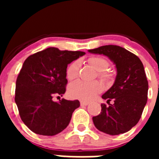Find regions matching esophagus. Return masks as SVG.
Returning a JSON list of instances; mask_svg holds the SVG:
<instances>
[{"label":"esophagus","mask_w":159,"mask_h":159,"mask_svg":"<svg viewBox=\"0 0 159 159\" xmlns=\"http://www.w3.org/2000/svg\"><path fill=\"white\" fill-rule=\"evenodd\" d=\"M88 103H89V102H87V101H80L81 106H87V105H88Z\"/></svg>","instance_id":"34e87169"}]
</instances>
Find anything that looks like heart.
<instances>
[{
	"instance_id": "heart-1",
	"label": "heart",
	"mask_w": 159,
	"mask_h": 159,
	"mask_svg": "<svg viewBox=\"0 0 159 159\" xmlns=\"http://www.w3.org/2000/svg\"><path fill=\"white\" fill-rule=\"evenodd\" d=\"M88 62L94 69L99 71V76L104 81H110L112 78V74L106 71L109 67V62L105 58L99 57H90ZM80 70V61L75 60L68 65L66 69V77L68 80H74L78 77ZM102 89V84L99 82L84 83L77 81L71 84L68 88V94L73 99L81 100H90L93 99L97 94Z\"/></svg>"
}]
</instances>
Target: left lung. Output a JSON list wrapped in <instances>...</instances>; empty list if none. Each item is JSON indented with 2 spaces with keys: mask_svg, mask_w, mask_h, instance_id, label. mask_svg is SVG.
Returning <instances> with one entry per match:
<instances>
[{
  "mask_svg": "<svg viewBox=\"0 0 159 159\" xmlns=\"http://www.w3.org/2000/svg\"><path fill=\"white\" fill-rule=\"evenodd\" d=\"M88 52L107 56L117 69L115 84L102 95L109 106L101 104L100 114L92 118L94 125L111 135L123 134L139 121L147 103L148 81L143 63L136 55L120 46L104 45Z\"/></svg>",
  "mask_w": 159,
  "mask_h": 159,
  "instance_id": "8db88e82",
  "label": "left lung"
}]
</instances>
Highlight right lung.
I'll return each instance as SVG.
<instances>
[{"instance_id": "1", "label": "right lung", "mask_w": 159, "mask_h": 159, "mask_svg": "<svg viewBox=\"0 0 159 159\" xmlns=\"http://www.w3.org/2000/svg\"><path fill=\"white\" fill-rule=\"evenodd\" d=\"M84 54L48 48L25 60L16 79L15 102L20 119L32 132L52 136L68 126L80 101L57 102L53 98L65 93L67 64Z\"/></svg>"}]
</instances>
